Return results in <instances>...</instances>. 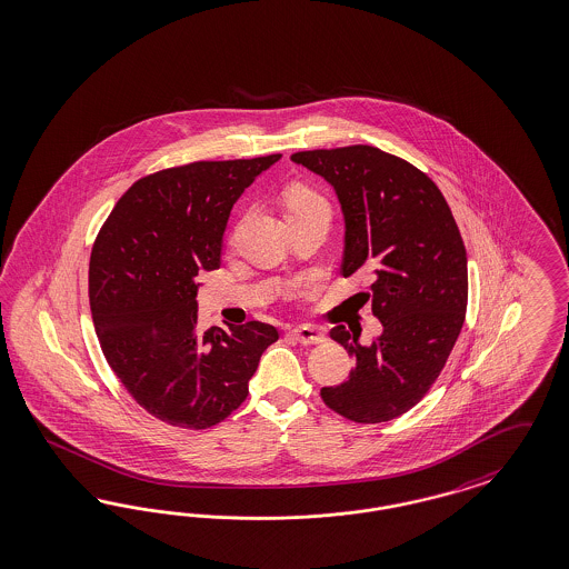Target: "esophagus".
Listing matches in <instances>:
<instances>
[{
  "mask_svg": "<svg viewBox=\"0 0 569 569\" xmlns=\"http://www.w3.org/2000/svg\"><path fill=\"white\" fill-rule=\"evenodd\" d=\"M291 336L296 338L299 345H303V347L321 345V342L327 340V336H325V331H322L321 327H315V325H299V327H296V329L291 331Z\"/></svg>",
  "mask_w": 569,
  "mask_h": 569,
  "instance_id": "obj_1",
  "label": "esophagus"
}]
</instances>
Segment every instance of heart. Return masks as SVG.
<instances>
[{
    "instance_id": "obj_1",
    "label": "heart",
    "mask_w": 569,
    "mask_h": 569,
    "mask_svg": "<svg viewBox=\"0 0 569 569\" xmlns=\"http://www.w3.org/2000/svg\"><path fill=\"white\" fill-rule=\"evenodd\" d=\"M310 208H327V203L321 196H317L315 191H310L306 187H293L287 193V214L310 210Z\"/></svg>"
}]
</instances>
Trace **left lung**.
Returning <instances> with one entry per match:
<instances>
[{
  "label": "left lung",
  "mask_w": 569,
  "mask_h": 569,
  "mask_svg": "<svg viewBox=\"0 0 569 569\" xmlns=\"http://www.w3.org/2000/svg\"><path fill=\"white\" fill-rule=\"evenodd\" d=\"M297 166L325 178L345 214L342 276L370 270L371 345L345 325L331 338L355 359L322 401L355 422H385L417 406L455 347L468 308V257L445 196L412 163L366 144L301 150Z\"/></svg>",
  "instance_id": "8db88e82"
}]
</instances>
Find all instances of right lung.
<instances>
[{
    "instance_id": "right-lung-1",
    "label": "right lung",
    "mask_w": 569,
    "mask_h": 569,
    "mask_svg": "<svg viewBox=\"0 0 569 569\" xmlns=\"http://www.w3.org/2000/svg\"><path fill=\"white\" fill-rule=\"evenodd\" d=\"M282 154L196 161L140 178L103 222L89 263L99 345L129 396L154 419L208 429L248 396L268 322L199 333L201 272L221 266L233 203Z\"/></svg>"
}]
</instances>
